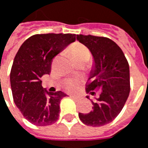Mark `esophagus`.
<instances>
[{"instance_id":"obj_1","label":"esophagus","mask_w":148,"mask_h":148,"mask_svg":"<svg viewBox=\"0 0 148 148\" xmlns=\"http://www.w3.org/2000/svg\"><path fill=\"white\" fill-rule=\"evenodd\" d=\"M69 97H71V98H73V99H79L80 97H79V96H74V95H69Z\"/></svg>"}]
</instances>
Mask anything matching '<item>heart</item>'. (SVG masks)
<instances>
[{
	"instance_id": "1",
	"label": "heart",
	"mask_w": 148,
	"mask_h": 148,
	"mask_svg": "<svg viewBox=\"0 0 148 148\" xmlns=\"http://www.w3.org/2000/svg\"><path fill=\"white\" fill-rule=\"evenodd\" d=\"M70 54L75 63L88 61L90 58V53L88 49L80 44H75L70 49ZM79 81L78 79H68L64 83V87L68 91H74L76 88Z\"/></svg>"
}]
</instances>
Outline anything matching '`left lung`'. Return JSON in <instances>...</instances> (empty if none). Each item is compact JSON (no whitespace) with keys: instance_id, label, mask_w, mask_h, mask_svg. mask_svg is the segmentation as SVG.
I'll return each mask as SVG.
<instances>
[{"instance_id":"1","label":"left lung","mask_w":148,"mask_h":148,"mask_svg":"<svg viewBox=\"0 0 148 148\" xmlns=\"http://www.w3.org/2000/svg\"><path fill=\"white\" fill-rule=\"evenodd\" d=\"M77 40L93 56L86 92L93 95V90L97 89L100 93L96 101H91L93 110L88 113L79 112V117L88 126H103L119 115L128 98L129 65L123 50L108 38L77 35Z\"/></svg>"}]
</instances>
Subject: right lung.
Here are the masks:
<instances>
[{
  "label": "right lung",
  "mask_w": 148,
  "mask_h": 148,
  "mask_svg": "<svg viewBox=\"0 0 148 148\" xmlns=\"http://www.w3.org/2000/svg\"><path fill=\"white\" fill-rule=\"evenodd\" d=\"M74 34H42L30 36L20 47L10 75L13 99L25 119L36 126L55 123L60 116V103L67 94L49 92L41 78L49 74L51 61L71 43Z\"/></svg>",
  "instance_id": "1"
}]
</instances>
